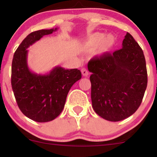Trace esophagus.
Segmentation results:
<instances>
[{"mask_svg": "<svg viewBox=\"0 0 157 157\" xmlns=\"http://www.w3.org/2000/svg\"><path fill=\"white\" fill-rule=\"evenodd\" d=\"M81 72H82V75L85 77H87L89 75V71H88V70L86 68H82L81 69Z\"/></svg>", "mask_w": 157, "mask_h": 157, "instance_id": "34e87169", "label": "esophagus"}]
</instances>
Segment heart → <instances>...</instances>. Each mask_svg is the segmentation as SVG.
<instances>
[{"label":"heart","instance_id":"obj_1","mask_svg":"<svg viewBox=\"0 0 157 157\" xmlns=\"http://www.w3.org/2000/svg\"><path fill=\"white\" fill-rule=\"evenodd\" d=\"M116 39L112 35H108L102 32H95L86 39L84 44L86 49L91 51L99 46L97 49V54H104L111 49L114 46Z\"/></svg>","mask_w":157,"mask_h":157}]
</instances>
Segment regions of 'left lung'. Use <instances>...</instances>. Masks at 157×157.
<instances>
[{"label": "left lung", "instance_id": "8db88e82", "mask_svg": "<svg viewBox=\"0 0 157 157\" xmlns=\"http://www.w3.org/2000/svg\"><path fill=\"white\" fill-rule=\"evenodd\" d=\"M92 75L91 102L100 117L111 122L125 120L141 104L147 88V75L143 51L127 32L122 48L89 60Z\"/></svg>", "mask_w": 157, "mask_h": 157}]
</instances>
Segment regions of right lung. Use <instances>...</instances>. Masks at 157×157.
<instances>
[{
	"mask_svg": "<svg viewBox=\"0 0 157 157\" xmlns=\"http://www.w3.org/2000/svg\"><path fill=\"white\" fill-rule=\"evenodd\" d=\"M57 29L30 33L20 44L12 59L11 83L16 102L25 116L38 122L52 121L60 115L70 89L82 77L77 68L57 66L47 75H37L29 69L27 48Z\"/></svg>",
	"mask_w": 157,
	"mask_h": 157,
	"instance_id": "obj_1",
	"label": "right lung"
}]
</instances>
